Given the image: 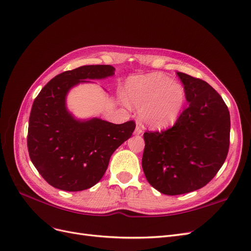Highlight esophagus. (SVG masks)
<instances>
[{
  "mask_svg": "<svg viewBox=\"0 0 251 251\" xmlns=\"http://www.w3.org/2000/svg\"><path fill=\"white\" fill-rule=\"evenodd\" d=\"M134 134L135 135H141L142 134V128H141V126H140V125H137L135 131H134Z\"/></svg>",
  "mask_w": 251,
  "mask_h": 251,
  "instance_id": "34e87169",
  "label": "esophagus"
}]
</instances>
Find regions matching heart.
<instances>
[{
  "label": "heart",
  "mask_w": 251,
  "mask_h": 251,
  "mask_svg": "<svg viewBox=\"0 0 251 251\" xmlns=\"http://www.w3.org/2000/svg\"><path fill=\"white\" fill-rule=\"evenodd\" d=\"M124 95L128 104L140 108L142 122L154 129L173 126L182 112L186 99L181 84L159 73L128 78Z\"/></svg>",
  "instance_id": "obj_1"
}]
</instances>
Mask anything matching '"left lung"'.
Returning a JSON list of instances; mask_svg holds the SVG:
<instances>
[{"mask_svg": "<svg viewBox=\"0 0 251 251\" xmlns=\"http://www.w3.org/2000/svg\"><path fill=\"white\" fill-rule=\"evenodd\" d=\"M177 75L184 85L187 107L171 128L143 136L145 177L168 196L205 186L224 165L229 146L230 119L223 98L204 80Z\"/></svg>", "mask_w": 251, "mask_h": 251, "instance_id": "1", "label": "left lung"}]
</instances>
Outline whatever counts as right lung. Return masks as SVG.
<instances>
[{
	"label": "right lung",
	"instance_id": "1",
	"mask_svg": "<svg viewBox=\"0 0 251 251\" xmlns=\"http://www.w3.org/2000/svg\"><path fill=\"white\" fill-rule=\"evenodd\" d=\"M110 65L82 66L58 74L41 89L29 114L27 149L46 181L66 192L91 188L104 176L110 157L131 138L136 125L98 117L76 118L67 108V95L80 83L114 75Z\"/></svg>",
	"mask_w": 251,
	"mask_h": 251
}]
</instances>
